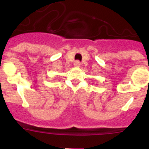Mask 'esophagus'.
<instances>
[{"mask_svg":"<svg viewBox=\"0 0 149 149\" xmlns=\"http://www.w3.org/2000/svg\"><path fill=\"white\" fill-rule=\"evenodd\" d=\"M74 65L76 67H79L80 65H81V62H80L79 60H76V61H75L74 62Z\"/></svg>","mask_w":149,"mask_h":149,"instance_id":"34e87169","label":"esophagus"}]
</instances>
